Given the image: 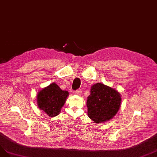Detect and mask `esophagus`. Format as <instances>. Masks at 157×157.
<instances>
[{
	"label": "esophagus",
	"mask_w": 157,
	"mask_h": 157,
	"mask_svg": "<svg viewBox=\"0 0 157 157\" xmlns=\"http://www.w3.org/2000/svg\"><path fill=\"white\" fill-rule=\"evenodd\" d=\"M74 93L77 95H81V91H80L79 90H76V91H75Z\"/></svg>",
	"instance_id": "1"
}]
</instances>
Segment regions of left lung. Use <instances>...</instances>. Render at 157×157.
<instances>
[{
    "label": "left lung",
    "mask_w": 157,
    "mask_h": 157,
    "mask_svg": "<svg viewBox=\"0 0 157 157\" xmlns=\"http://www.w3.org/2000/svg\"><path fill=\"white\" fill-rule=\"evenodd\" d=\"M121 101V94L116 89L103 83L94 84L87 100L89 118L97 124L110 120L118 113Z\"/></svg>",
    "instance_id": "left-lung-1"
}]
</instances>
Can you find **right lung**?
<instances>
[{"label":"right lung","instance_id":"obj_1","mask_svg":"<svg viewBox=\"0 0 157 157\" xmlns=\"http://www.w3.org/2000/svg\"><path fill=\"white\" fill-rule=\"evenodd\" d=\"M68 96V91L62 90L57 84L52 83L38 92L37 106L48 116L55 117L60 114Z\"/></svg>","mask_w":157,"mask_h":157}]
</instances>
